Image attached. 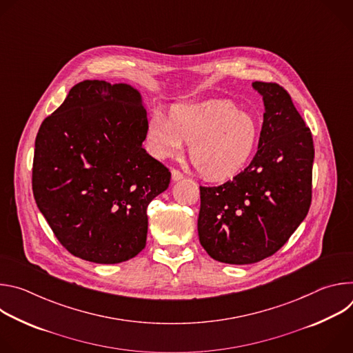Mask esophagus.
I'll return each instance as SVG.
<instances>
[{
  "instance_id": "34e87169",
  "label": "esophagus",
  "mask_w": 353,
  "mask_h": 353,
  "mask_svg": "<svg viewBox=\"0 0 353 353\" xmlns=\"http://www.w3.org/2000/svg\"><path fill=\"white\" fill-rule=\"evenodd\" d=\"M183 179H184V176H183L181 172H179V170H176V169L172 170V180H173V181H180V180H183Z\"/></svg>"
}]
</instances>
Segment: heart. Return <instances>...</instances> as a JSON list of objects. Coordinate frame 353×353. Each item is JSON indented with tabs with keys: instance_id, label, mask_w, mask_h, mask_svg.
<instances>
[{
	"instance_id": "obj_1",
	"label": "heart",
	"mask_w": 353,
	"mask_h": 353,
	"mask_svg": "<svg viewBox=\"0 0 353 353\" xmlns=\"http://www.w3.org/2000/svg\"><path fill=\"white\" fill-rule=\"evenodd\" d=\"M259 139L256 116L229 100L174 105L169 119L154 114L146 130L148 148L154 157H177L184 142L190 143L191 162L210 180H228L240 173L253 158Z\"/></svg>"
}]
</instances>
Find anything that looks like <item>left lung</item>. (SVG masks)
Instances as JSON below:
<instances>
[{"instance_id": "obj_1", "label": "left lung", "mask_w": 353, "mask_h": 353, "mask_svg": "<svg viewBox=\"0 0 353 353\" xmlns=\"http://www.w3.org/2000/svg\"><path fill=\"white\" fill-rule=\"evenodd\" d=\"M264 121L257 154L233 180L199 187V243L216 261L253 264L288 241L312 203L310 130L278 83L254 82Z\"/></svg>"}]
</instances>
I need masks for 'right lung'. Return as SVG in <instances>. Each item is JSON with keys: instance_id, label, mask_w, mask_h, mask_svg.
Instances as JSON below:
<instances>
[{"instance_id": "add662e5", "label": "right lung", "mask_w": 353, "mask_h": 353, "mask_svg": "<svg viewBox=\"0 0 353 353\" xmlns=\"http://www.w3.org/2000/svg\"><path fill=\"white\" fill-rule=\"evenodd\" d=\"M148 112L128 83L83 81L40 125L32 187L39 211L75 257L119 264L146 244L150 201L170 172L142 146Z\"/></svg>"}]
</instances>
